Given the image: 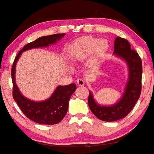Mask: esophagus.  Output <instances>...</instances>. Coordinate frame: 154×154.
Segmentation results:
<instances>
[{"label":"esophagus","mask_w":154,"mask_h":154,"mask_svg":"<svg viewBox=\"0 0 154 154\" xmlns=\"http://www.w3.org/2000/svg\"><path fill=\"white\" fill-rule=\"evenodd\" d=\"M77 83L79 86H84L85 81L83 80V79L79 78L77 80Z\"/></svg>","instance_id":"1"}]
</instances>
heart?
Returning <instances> with one entry per match:
<instances>
[{
    "instance_id": "heart-1",
    "label": "heart",
    "mask_w": 154,
    "mask_h": 154,
    "mask_svg": "<svg viewBox=\"0 0 154 154\" xmlns=\"http://www.w3.org/2000/svg\"><path fill=\"white\" fill-rule=\"evenodd\" d=\"M108 47L106 39L86 35L75 41L73 45V54L75 59L81 60L93 53V60L97 61L106 54Z\"/></svg>"
}]
</instances>
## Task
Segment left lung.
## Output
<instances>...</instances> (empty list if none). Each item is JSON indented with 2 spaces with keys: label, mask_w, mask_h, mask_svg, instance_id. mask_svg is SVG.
<instances>
[{
  "label": "left lung",
  "mask_w": 154,
  "mask_h": 154,
  "mask_svg": "<svg viewBox=\"0 0 154 154\" xmlns=\"http://www.w3.org/2000/svg\"><path fill=\"white\" fill-rule=\"evenodd\" d=\"M125 38L116 37L114 44V54L123 58L129 68V80L122 98L113 106L98 105L89 91L88 103L93 114L101 121L115 122L126 117L139 100L142 91V63L140 57Z\"/></svg>",
  "instance_id": "left-lung-1"
}]
</instances>
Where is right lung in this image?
<instances>
[{"mask_svg": "<svg viewBox=\"0 0 154 154\" xmlns=\"http://www.w3.org/2000/svg\"><path fill=\"white\" fill-rule=\"evenodd\" d=\"M66 35L57 33L45 35L28 43L18 52L13 62L11 71L12 80V97L21 109V112L30 120L42 125H56L64 119L68 109V102L71 94L75 91L74 83L68 86H59L54 94L48 100L42 102H35L24 97L18 90L15 81V65L21 53L31 48L47 46L56 43Z\"/></svg>", "mask_w": 154, "mask_h": 154, "instance_id": "right-lung-1", "label": "right lung"}]
</instances>
